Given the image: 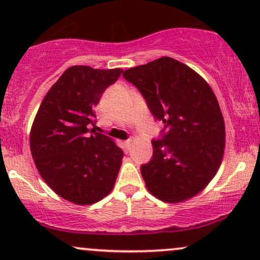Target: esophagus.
<instances>
[{
	"label": "esophagus",
	"mask_w": 260,
	"mask_h": 260,
	"mask_svg": "<svg viewBox=\"0 0 260 260\" xmlns=\"http://www.w3.org/2000/svg\"><path fill=\"white\" fill-rule=\"evenodd\" d=\"M123 145H124V148L127 149H129L131 148V145H132V139H127V140H124L123 142Z\"/></svg>",
	"instance_id": "1"
}]
</instances>
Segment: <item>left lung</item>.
<instances>
[{"mask_svg":"<svg viewBox=\"0 0 260 260\" xmlns=\"http://www.w3.org/2000/svg\"><path fill=\"white\" fill-rule=\"evenodd\" d=\"M123 77L164 123L161 139L151 140L153 157L140 166L148 190L166 203L197 196L216 175L225 149V122L214 91L171 57L129 68Z\"/></svg>","mask_w":260,"mask_h":260,"instance_id":"obj_1","label":"left lung"}]
</instances>
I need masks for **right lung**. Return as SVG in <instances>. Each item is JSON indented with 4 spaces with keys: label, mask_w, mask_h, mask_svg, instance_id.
Wrapping results in <instances>:
<instances>
[{
    "label": "right lung",
    "mask_w": 260,
    "mask_h": 260,
    "mask_svg": "<svg viewBox=\"0 0 260 260\" xmlns=\"http://www.w3.org/2000/svg\"><path fill=\"white\" fill-rule=\"evenodd\" d=\"M123 70L67 68L39 107L30 132L32 159L56 194L79 205L94 204L112 190L123 151L95 132L94 107Z\"/></svg>",
    "instance_id": "right-lung-1"
}]
</instances>
